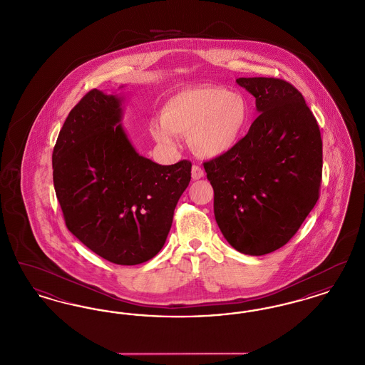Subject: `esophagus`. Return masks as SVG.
I'll return each mask as SVG.
<instances>
[{
	"instance_id": "1",
	"label": "esophagus",
	"mask_w": 365,
	"mask_h": 365,
	"mask_svg": "<svg viewBox=\"0 0 365 365\" xmlns=\"http://www.w3.org/2000/svg\"><path fill=\"white\" fill-rule=\"evenodd\" d=\"M202 176H204V170H202L201 167H198V165H192V167H191V178H192L194 180L201 179Z\"/></svg>"
}]
</instances>
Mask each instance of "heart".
<instances>
[{
  "label": "heart",
  "mask_w": 365,
  "mask_h": 365,
  "mask_svg": "<svg viewBox=\"0 0 365 365\" xmlns=\"http://www.w3.org/2000/svg\"><path fill=\"white\" fill-rule=\"evenodd\" d=\"M161 119L149 131L163 146H174L176 135H187L191 152L216 158L231 152L247 128L250 110L241 94L226 87L202 85L173 93L161 106Z\"/></svg>",
  "instance_id": "b5f03b06"
}]
</instances>
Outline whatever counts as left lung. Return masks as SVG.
<instances>
[{"label":"left lung","mask_w":365,"mask_h":365,"mask_svg":"<svg viewBox=\"0 0 365 365\" xmlns=\"http://www.w3.org/2000/svg\"><path fill=\"white\" fill-rule=\"evenodd\" d=\"M256 98L259 118L225 156L204 163L215 219L243 255L282 247L319 200L323 145L302 94L275 78H238Z\"/></svg>","instance_id":"left-lung-1"}]
</instances>
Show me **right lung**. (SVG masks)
Wrapping results in <instances>:
<instances>
[{
    "label": "right lung",
    "instance_id": "obj_1",
    "mask_svg": "<svg viewBox=\"0 0 365 365\" xmlns=\"http://www.w3.org/2000/svg\"><path fill=\"white\" fill-rule=\"evenodd\" d=\"M124 100L94 88L73 106L53 149V183L81 242L113 264L137 265L164 246L191 163L140 156L120 123Z\"/></svg>",
    "mask_w": 365,
    "mask_h": 365
}]
</instances>
